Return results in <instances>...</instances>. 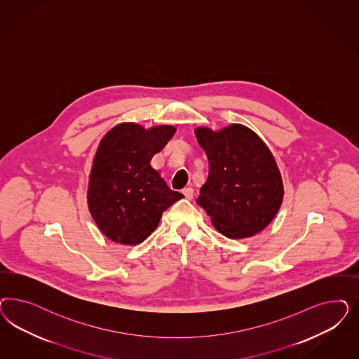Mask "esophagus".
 I'll list each match as a JSON object with an SVG mask.
<instances>
[{
	"label": "esophagus",
	"instance_id": "34e87169",
	"mask_svg": "<svg viewBox=\"0 0 359 359\" xmlns=\"http://www.w3.org/2000/svg\"><path fill=\"white\" fill-rule=\"evenodd\" d=\"M182 194L185 196L186 199H193V196H194V190H193L191 187H185V189L182 190Z\"/></svg>",
	"mask_w": 359,
	"mask_h": 359
}]
</instances>
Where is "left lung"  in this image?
<instances>
[{
	"mask_svg": "<svg viewBox=\"0 0 359 359\" xmlns=\"http://www.w3.org/2000/svg\"><path fill=\"white\" fill-rule=\"evenodd\" d=\"M206 151L208 177L197 203L214 227L230 239L264 230L278 214L284 189L272 153L250 128L232 124L219 132L197 128Z\"/></svg>",
	"mask_w": 359,
	"mask_h": 359,
	"instance_id": "1",
	"label": "left lung"
}]
</instances>
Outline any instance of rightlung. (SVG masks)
<instances>
[{
    "mask_svg": "<svg viewBox=\"0 0 359 359\" xmlns=\"http://www.w3.org/2000/svg\"><path fill=\"white\" fill-rule=\"evenodd\" d=\"M175 133L170 126L144 129L124 123L100 141L88 186V208L105 236L117 243L144 242L161 219L162 212L184 198L166 185L151 166Z\"/></svg>",
    "mask_w": 359,
    "mask_h": 359,
    "instance_id": "obj_1",
    "label": "right lung"
}]
</instances>
